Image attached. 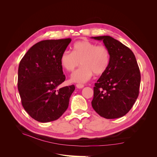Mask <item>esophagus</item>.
Instances as JSON below:
<instances>
[{
	"instance_id": "1",
	"label": "esophagus",
	"mask_w": 157,
	"mask_h": 157,
	"mask_svg": "<svg viewBox=\"0 0 157 157\" xmlns=\"http://www.w3.org/2000/svg\"><path fill=\"white\" fill-rule=\"evenodd\" d=\"M76 86H77V88L80 89V88H84V85H83V84H77V85H76Z\"/></svg>"
}]
</instances>
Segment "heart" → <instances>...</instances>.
Segmentation results:
<instances>
[{
    "instance_id": "b5f03b06",
    "label": "heart",
    "mask_w": 157,
    "mask_h": 157,
    "mask_svg": "<svg viewBox=\"0 0 157 157\" xmlns=\"http://www.w3.org/2000/svg\"><path fill=\"white\" fill-rule=\"evenodd\" d=\"M110 52L106 46L98 45L88 40L78 41L73 46V52L65 50L60 58V63L66 71H73L81 63V67L71 77V81L85 83L94 73L100 76L106 72L110 65Z\"/></svg>"
}]
</instances>
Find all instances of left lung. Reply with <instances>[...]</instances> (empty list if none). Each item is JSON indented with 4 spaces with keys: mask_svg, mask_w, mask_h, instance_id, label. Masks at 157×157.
<instances>
[{
    "mask_svg": "<svg viewBox=\"0 0 157 157\" xmlns=\"http://www.w3.org/2000/svg\"><path fill=\"white\" fill-rule=\"evenodd\" d=\"M92 39L102 40L110 52V65L94 87L92 106L101 117L113 119L124 116L139 95L140 71L132 51L110 36Z\"/></svg>",
    "mask_w": 157,
    "mask_h": 157,
    "instance_id": "obj_1",
    "label": "left lung"
}]
</instances>
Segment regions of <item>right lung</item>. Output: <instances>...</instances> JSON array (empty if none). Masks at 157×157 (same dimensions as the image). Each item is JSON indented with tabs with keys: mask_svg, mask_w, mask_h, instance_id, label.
I'll use <instances>...</instances> for the list:
<instances>
[{
	"mask_svg": "<svg viewBox=\"0 0 157 157\" xmlns=\"http://www.w3.org/2000/svg\"><path fill=\"white\" fill-rule=\"evenodd\" d=\"M70 38L42 40L33 45L20 61L17 88L22 105L35 120L56 121L69 106L74 85L59 88L65 80L60 58Z\"/></svg>",
	"mask_w": 157,
	"mask_h": 157,
	"instance_id": "1",
	"label": "right lung"
}]
</instances>
